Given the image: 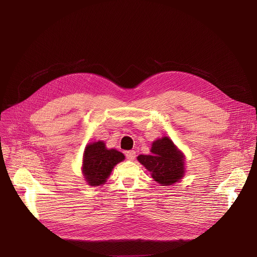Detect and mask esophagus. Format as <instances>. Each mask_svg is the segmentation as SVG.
<instances>
[{"instance_id":"34e87169","label":"esophagus","mask_w":257,"mask_h":257,"mask_svg":"<svg viewBox=\"0 0 257 257\" xmlns=\"http://www.w3.org/2000/svg\"><path fill=\"white\" fill-rule=\"evenodd\" d=\"M135 157H136V154H135L134 151H128V152H126V158H127L128 160H134Z\"/></svg>"}]
</instances>
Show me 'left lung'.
<instances>
[{"instance_id": "obj_1", "label": "left lung", "mask_w": 257, "mask_h": 257, "mask_svg": "<svg viewBox=\"0 0 257 257\" xmlns=\"http://www.w3.org/2000/svg\"><path fill=\"white\" fill-rule=\"evenodd\" d=\"M152 155H140L138 160L162 186L178 182L184 174V159L180 151L168 138L153 143Z\"/></svg>"}]
</instances>
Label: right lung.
<instances>
[{"mask_svg":"<svg viewBox=\"0 0 257 257\" xmlns=\"http://www.w3.org/2000/svg\"><path fill=\"white\" fill-rule=\"evenodd\" d=\"M82 172L91 186L104 184L113 166L125 159L121 152L107 150L103 142L89 145L84 150Z\"/></svg>","mask_w":257,"mask_h":257,"instance_id":"right-lung-1","label":"right lung"}]
</instances>
